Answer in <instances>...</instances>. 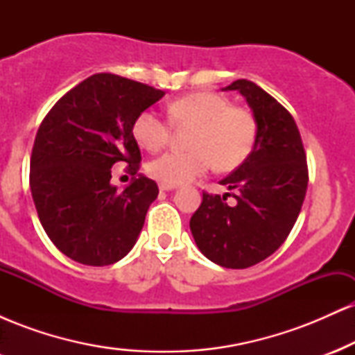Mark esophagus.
Instances as JSON below:
<instances>
[{
	"label": "esophagus",
	"instance_id": "esophagus-1",
	"mask_svg": "<svg viewBox=\"0 0 355 355\" xmlns=\"http://www.w3.org/2000/svg\"><path fill=\"white\" fill-rule=\"evenodd\" d=\"M160 190H164V191H170V190H175L177 189V185H168V183H160Z\"/></svg>",
	"mask_w": 355,
	"mask_h": 355
}]
</instances>
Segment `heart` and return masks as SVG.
<instances>
[{"label":"heart","mask_w":355,"mask_h":355,"mask_svg":"<svg viewBox=\"0 0 355 355\" xmlns=\"http://www.w3.org/2000/svg\"><path fill=\"white\" fill-rule=\"evenodd\" d=\"M175 125H193L189 152H166L148 164L155 180L182 185L209 172L232 170L250 155L255 141V121L247 110L230 107V101L210 92L190 93L168 105ZM138 145L155 152L166 144L170 125L153 110H145L133 121Z\"/></svg>","instance_id":"heart-1"}]
</instances>
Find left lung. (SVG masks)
<instances>
[{
	"label": "left lung",
	"mask_w": 355,
	"mask_h": 355,
	"mask_svg": "<svg viewBox=\"0 0 355 355\" xmlns=\"http://www.w3.org/2000/svg\"><path fill=\"white\" fill-rule=\"evenodd\" d=\"M237 89L254 115V148L220 185L234 191L203 193L190 230L198 250L217 266L247 268L266 260L291 234L307 191L309 172L302 138L291 113L254 81L237 80Z\"/></svg>",
	"instance_id": "left-lung-1"
}]
</instances>
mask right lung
I'll return each instance as SVG.
<instances>
[{
	"label": "right lung",
	"mask_w": 355,
	"mask_h": 355,
	"mask_svg": "<svg viewBox=\"0 0 355 355\" xmlns=\"http://www.w3.org/2000/svg\"><path fill=\"white\" fill-rule=\"evenodd\" d=\"M164 95L145 83L96 73L61 96L40 125L31 195L46 235L75 262L110 266L137 243L158 187L138 173L133 121ZM118 161L137 175L123 192L109 183Z\"/></svg>",
	"instance_id": "obj_1"
}]
</instances>
